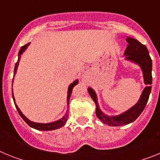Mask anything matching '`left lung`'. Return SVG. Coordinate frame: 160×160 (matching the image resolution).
I'll list each match as a JSON object with an SVG mask.
<instances>
[{
	"label": "left lung",
	"mask_w": 160,
	"mask_h": 160,
	"mask_svg": "<svg viewBox=\"0 0 160 160\" xmlns=\"http://www.w3.org/2000/svg\"><path fill=\"white\" fill-rule=\"evenodd\" d=\"M126 41L128 42V45L124 52L125 59L137 63L140 66L142 69V74H143L144 83L147 85V87L144 88L138 102L134 107L130 108L128 111L119 114L118 116H108L101 111L98 102L97 95H96L94 90L90 87L88 88L89 94L93 101L95 102L96 115L103 123L107 124L111 127H118V126L129 124L134 122L140 115V114L146 107L147 102L149 98L150 93L152 90L151 85L152 84V58L150 57L148 48L134 38H128Z\"/></svg>",
	"instance_id": "8db88e82"
}]
</instances>
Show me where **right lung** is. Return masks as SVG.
Returning a JSON list of instances; mask_svg holds the SVG:
<instances>
[{"label":"right lung","instance_id":"obj_1","mask_svg":"<svg viewBox=\"0 0 160 160\" xmlns=\"http://www.w3.org/2000/svg\"><path fill=\"white\" fill-rule=\"evenodd\" d=\"M29 45V43H28V44H26V45H25V46H22L21 49L19 50V53H18V62H17L16 65H15V67H14V75H15V73H16V72H17L18 62H19L20 58H21V55L22 54V53L25 51V49H27V47ZM12 82H13V78H12ZM78 83V80H75V81L73 82V83H71V84L70 85V87H69V89H68V94H67L68 105H69V102H70V95H71L73 88L75 87ZM12 98H13V101H14V104H15V106H16V108H17V110H18V113H19V114L21 115V117L23 118L24 121H25V122H26V123H27L29 127H31V128H34V129H37V130H39V131H53V130H56V129H58V128H62V127H63V126L66 124V121H67V119H68V116H69V114H68V113H66V115H65L62 118H61V119L58 120V121H56V122H49V123H38V122H32V121H30V120L28 119V118H26V117H25L23 114H22V111H20V109L18 108V106L16 105V102H15V99H14L13 94H12Z\"/></svg>","mask_w":160,"mask_h":160}]
</instances>
